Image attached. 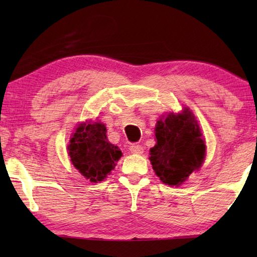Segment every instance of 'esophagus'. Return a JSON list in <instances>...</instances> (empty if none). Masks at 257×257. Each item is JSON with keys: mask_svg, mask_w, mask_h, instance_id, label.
Wrapping results in <instances>:
<instances>
[{"mask_svg": "<svg viewBox=\"0 0 257 257\" xmlns=\"http://www.w3.org/2000/svg\"><path fill=\"white\" fill-rule=\"evenodd\" d=\"M129 150H130V152H132L133 154H142L143 153V146H141V145H136V144H134V145H132L129 147Z\"/></svg>", "mask_w": 257, "mask_h": 257, "instance_id": "esophagus-1", "label": "esophagus"}]
</instances>
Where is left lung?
<instances>
[{"label":"left lung","mask_w":257,"mask_h":257,"mask_svg":"<svg viewBox=\"0 0 257 257\" xmlns=\"http://www.w3.org/2000/svg\"><path fill=\"white\" fill-rule=\"evenodd\" d=\"M156 144L150 161L165 185L179 186L202 167L206 146L196 119L188 107L178 114L169 113L155 125Z\"/></svg>","instance_id":"obj_1"}]
</instances>
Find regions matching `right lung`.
I'll return each instance as SVG.
<instances>
[{"instance_id": "1", "label": "right lung", "mask_w": 257, "mask_h": 257, "mask_svg": "<svg viewBox=\"0 0 257 257\" xmlns=\"http://www.w3.org/2000/svg\"><path fill=\"white\" fill-rule=\"evenodd\" d=\"M71 163L86 179L102 181L122 156L118 146L107 141L106 127L101 122H82L68 145Z\"/></svg>"}]
</instances>
